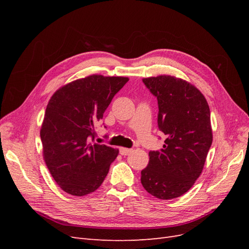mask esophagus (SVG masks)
Returning <instances> with one entry per match:
<instances>
[{
  "label": "esophagus",
  "mask_w": 249,
  "mask_h": 249,
  "mask_svg": "<svg viewBox=\"0 0 249 249\" xmlns=\"http://www.w3.org/2000/svg\"><path fill=\"white\" fill-rule=\"evenodd\" d=\"M119 153L122 156H127L132 153V149L131 148H126V147H120L119 149Z\"/></svg>",
  "instance_id": "34e87169"
}]
</instances>
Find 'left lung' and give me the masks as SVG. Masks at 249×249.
Here are the masks:
<instances>
[{
	"label": "left lung",
	"mask_w": 249,
	"mask_h": 249,
	"mask_svg": "<svg viewBox=\"0 0 249 249\" xmlns=\"http://www.w3.org/2000/svg\"><path fill=\"white\" fill-rule=\"evenodd\" d=\"M158 100V126L166 139L150 150L141 184L153 196L172 199L186 193L198 178L213 141L210 108L199 90L171 76L142 79Z\"/></svg>",
	"instance_id": "left-lung-1"
}]
</instances>
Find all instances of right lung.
<instances>
[{"label":"right lung","instance_id":"1","mask_svg":"<svg viewBox=\"0 0 249 249\" xmlns=\"http://www.w3.org/2000/svg\"><path fill=\"white\" fill-rule=\"evenodd\" d=\"M127 81L92 74L69 83L51 97L40 130L43 159L66 193H91L107 177L118 150L95 143L94 127Z\"/></svg>","mask_w":249,"mask_h":249}]
</instances>
